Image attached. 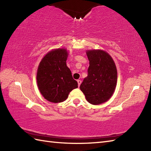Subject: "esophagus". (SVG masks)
Instances as JSON below:
<instances>
[{
    "mask_svg": "<svg viewBox=\"0 0 151 151\" xmlns=\"http://www.w3.org/2000/svg\"><path fill=\"white\" fill-rule=\"evenodd\" d=\"M77 82H78V87H79V86H81V84L82 81H81V80H78V81H77Z\"/></svg>",
    "mask_w": 151,
    "mask_h": 151,
    "instance_id": "1",
    "label": "esophagus"
}]
</instances>
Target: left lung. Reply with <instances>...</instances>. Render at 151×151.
Listing matches in <instances>:
<instances>
[{
    "label": "left lung",
    "instance_id": "obj_1",
    "mask_svg": "<svg viewBox=\"0 0 151 151\" xmlns=\"http://www.w3.org/2000/svg\"><path fill=\"white\" fill-rule=\"evenodd\" d=\"M89 61L88 76L80 88L89 103L97 105L106 102L117 84V72L110 54L101 50H88Z\"/></svg>",
    "mask_w": 151,
    "mask_h": 151
}]
</instances>
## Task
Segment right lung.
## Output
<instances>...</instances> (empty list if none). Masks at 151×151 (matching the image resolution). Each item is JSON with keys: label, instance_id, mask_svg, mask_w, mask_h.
<instances>
[{"label": "right lung", "instance_id": "add662e5", "mask_svg": "<svg viewBox=\"0 0 151 151\" xmlns=\"http://www.w3.org/2000/svg\"><path fill=\"white\" fill-rule=\"evenodd\" d=\"M67 56L66 49H54L43 58L38 66V88L45 99L54 103L65 101L69 93L78 88L77 82L67 66Z\"/></svg>", "mask_w": 151, "mask_h": 151}]
</instances>
